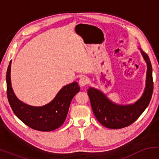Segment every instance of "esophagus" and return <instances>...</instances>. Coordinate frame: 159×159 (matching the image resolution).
Wrapping results in <instances>:
<instances>
[{
	"mask_svg": "<svg viewBox=\"0 0 159 159\" xmlns=\"http://www.w3.org/2000/svg\"><path fill=\"white\" fill-rule=\"evenodd\" d=\"M88 83V79H87L86 77H82L80 78L79 80V84L81 86V87H84V86Z\"/></svg>",
	"mask_w": 159,
	"mask_h": 159,
	"instance_id": "1",
	"label": "esophagus"
}]
</instances>
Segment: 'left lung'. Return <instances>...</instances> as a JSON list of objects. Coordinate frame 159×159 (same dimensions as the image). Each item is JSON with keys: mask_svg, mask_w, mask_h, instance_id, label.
<instances>
[{"mask_svg": "<svg viewBox=\"0 0 159 159\" xmlns=\"http://www.w3.org/2000/svg\"><path fill=\"white\" fill-rule=\"evenodd\" d=\"M147 64V85L143 96L133 105H117L111 102L99 90H87L93 114L102 125L108 129H117L129 126L135 122L149 105L153 91L152 69L148 55L141 52Z\"/></svg>", "mask_w": 159, "mask_h": 159, "instance_id": "1", "label": "left lung"}]
</instances>
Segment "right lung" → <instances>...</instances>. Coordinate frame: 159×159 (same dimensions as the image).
I'll use <instances>...</instances> for the list:
<instances>
[{"label": "right lung", "mask_w": 159, "mask_h": 159, "mask_svg": "<svg viewBox=\"0 0 159 159\" xmlns=\"http://www.w3.org/2000/svg\"><path fill=\"white\" fill-rule=\"evenodd\" d=\"M10 65L11 61L7 71V95L16 116L27 126L37 131L50 132L61 127L66 118L72 98L80 90L77 82L63 87L48 105L42 107L30 106L18 99L14 94L11 86Z\"/></svg>", "instance_id": "add662e5"}]
</instances>
